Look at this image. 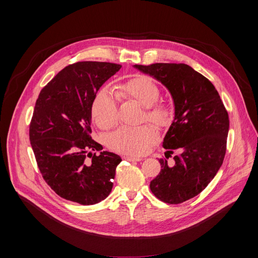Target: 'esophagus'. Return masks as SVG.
<instances>
[{
  "label": "esophagus",
  "instance_id": "esophagus-1",
  "mask_svg": "<svg viewBox=\"0 0 258 258\" xmlns=\"http://www.w3.org/2000/svg\"><path fill=\"white\" fill-rule=\"evenodd\" d=\"M123 159L124 160H127V161H131V162H137V161H140L142 160L141 157H136V156H123Z\"/></svg>",
  "mask_w": 258,
  "mask_h": 258
}]
</instances>
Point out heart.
Segmentation results:
<instances>
[{
	"label": "heart",
	"mask_w": 258,
	"mask_h": 258,
	"mask_svg": "<svg viewBox=\"0 0 258 258\" xmlns=\"http://www.w3.org/2000/svg\"><path fill=\"white\" fill-rule=\"evenodd\" d=\"M114 91L121 97L131 98L145 107L144 119L158 125H165L171 119L170 108L158 102L160 91L148 77L139 76L115 86ZM91 113L94 122L101 128L113 126L118 120V110L113 94L101 90L94 98ZM158 132L152 124L140 126H121L106 138L110 149L122 154L139 156L148 151L156 143Z\"/></svg>",
	"instance_id": "obj_1"
}]
</instances>
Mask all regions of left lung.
I'll return each instance as SVG.
<instances>
[{
  "instance_id": "8db88e82",
  "label": "left lung",
  "mask_w": 258,
  "mask_h": 258,
  "mask_svg": "<svg viewBox=\"0 0 258 258\" xmlns=\"http://www.w3.org/2000/svg\"><path fill=\"white\" fill-rule=\"evenodd\" d=\"M135 67L161 82L170 92L174 119L163 147L167 154L181 150L173 157V166H168L165 158L159 159L161 170L151 180L150 189L165 203L185 202L200 194L223 164L230 125L228 111L210 81L187 64Z\"/></svg>"
}]
</instances>
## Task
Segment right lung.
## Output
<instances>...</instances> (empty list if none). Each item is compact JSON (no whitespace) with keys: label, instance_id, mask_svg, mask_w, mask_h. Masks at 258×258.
<instances>
[{"label":"right lung","instance_id":"right-lung-1","mask_svg":"<svg viewBox=\"0 0 258 258\" xmlns=\"http://www.w3.org/2000/svg\"><path fill=\"white\" fill-rule=\"evenodd\" d=\"M120 68L98 61L70 64L43 88L35 102L30 145L43 178L61 198L93 205L112 190L121 158L107 151L96 154L103 147L91 137V107L101 86Z\"/></svg>","mask_w":258,"mask_h":258}]
</instances>
